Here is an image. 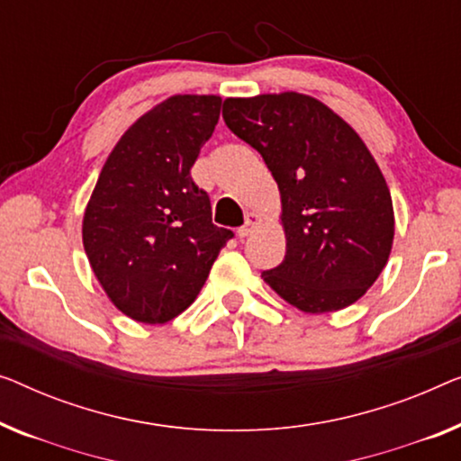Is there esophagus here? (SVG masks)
Instances as JSON below:
<instances>
[{
  "instance_id": "1",
  "label": "esophagus",
  "mask_w": 461,
  "mask_h": 461,
  "mask_svg": "<svg viewBox=\"0 0 461 461\" xmlns=\"http://www.w3.org/2000/svg\"><path fill=\"white\" fill-rule=\"evenodd\" d=\"M258 224H259V216L256 214V212H247V216H245V224L241 226V229L237 230V232H239V237H249L251 232L258 229Z\"/></svg>"
}]
</instances>
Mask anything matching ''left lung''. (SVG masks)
<instances>
[{
    "label": "left lung",
    "mask_w": 461,
    "mask_h": 461,
    "mask_svg": "<svg viewBox=\"0 0 461 461\" xmlns=\"http://www.w3.org/2000/svg\"><path fill=\"white\" fill-rule=\"evenodd\" d=\"M222 118L259 151L280 191L286 253L262 278L305 313L356 303L395 235L389 186L366 143L329 105L295 91L229 97Z\"/></svg>",
    "instance_id": "8db88e82"
}]
</instances>
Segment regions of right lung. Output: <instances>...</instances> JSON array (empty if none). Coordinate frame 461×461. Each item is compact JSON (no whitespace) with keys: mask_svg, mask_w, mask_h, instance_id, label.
<instances>
[{"mask_svg":"<svg viewBox=\"0 0 461 461\" xmlns=\"http://www.w3.org/2000/svg\"><path fill=\"white\" fill-rule=\"evenodd\" d=\"M218 95H172L143 114L105 159L83 218L93 275L126 316L164 324L195 302L232 230L212 224L193 183L214 132Z\"/></svg>","mask_w":461,"mask_h":461,"instance_id":"right-lung-1","label":"right lung"}]
</instances>
